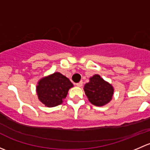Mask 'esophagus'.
<instances>
[{
    "label": "esophagus",
    "instance_id": "obj_1",
    "mask_svg": "<svg viewBox=\"0 0 150 150\" xmlns=\"http://www.w3.org/2000/svg\"><path fill=\"white\" fill-rule=\"evenodd\" d=\"M76 86H78V87H81V86H83V81H81V82L76 83Z\"/></svg>",
    "mask_w": 150,
    "mask_h": 150
}]
</instances>
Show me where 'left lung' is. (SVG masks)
Segmentation results:
<instances>
[{"label": "left lung", "mask_w": 150, "mask_h": 150, "mask_svg": "<svg viewBox=\"0 0 150 150\" xmlns=\"http://www.w3.org/2000/svg\"><path fill=\"white\" fill-rule=\"evenodd\" d=\"M84 86L85 93L89 102L95 106H104L111 101L114 93L112 86L103 80L99 75L90 78Z\"/></svg>", "instance_id": "1"}]
</instances>
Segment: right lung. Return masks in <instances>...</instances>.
I'll return each instance as SVG.
<instances>
[{
	"mask_svg": "<svg viewBox=\"0 0 150 150\" xmlns=\"http://www.w3.org/2000/svg\"><path fill=\"white\" fill-rule=\"evenodd\" d=\"M72 86L73 84L67 77L60 72H54L38 81L36 91L42 103L48 107H53L62 103Z\"/></svg>",
	"mask_w": 150,
	"mask_h": 150,
	"instance_id": "right-lung-1",
	"label": "right lung"
}]
</instances>
